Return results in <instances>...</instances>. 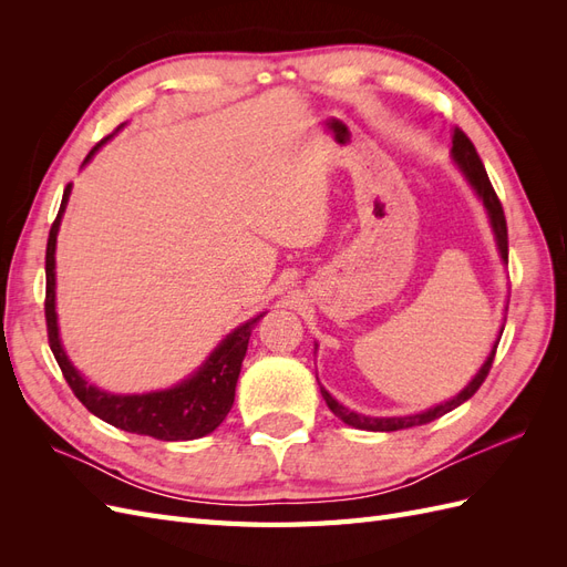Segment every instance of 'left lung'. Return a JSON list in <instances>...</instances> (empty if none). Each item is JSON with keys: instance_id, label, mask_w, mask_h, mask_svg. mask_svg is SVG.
<instances>
[{"instance_id": "left-lung-1", "label": "left lung", "mask_w": 567, "mask_h": 567, "mask_svg": "<svg viewBox=\"0 0 567 567\" xmlns=\"http://www.w3.org/2000/svg\"><path fill=\"white\" fill-rule=\"evenodd\" d=\"M452 153H454V161H456L458 167L463 169V175L468 177V182H471V186L477 192V196L483 198L485 208H487V213H489L492 229H494V234H496V244H499L504 262H508V229H506V217H504L502 200H499V196H496V192H494V186H492V182H489V177H487V169H485L483 161H480L473 142L468 140L466 132H463L461 127H454ZM502 333H504V329H502ZM496 346H499V342H494V348H492V352H489V357H487V362L483 364V369L477 371V375L468 383L466 390H461L452 402H444V404H440V406H435V409L421 411V414H414V416H392V419L362 416V414H354V411H350L348 406L338 404L323 388H321V394H323L326 404H329V409L333 411V414H336L342 423H348V425H352V427H359V431H375V433L406 431V427L431 423V421H435V419L447 414V411L456 409L458 404L471 400L473 394L480 390V385H483L485 379H487V373H489L492 362H494V354H496Z\"/></svg>"}]
</instances>
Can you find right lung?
I'll use <instances>...</instances> for the list:
<instances>
[{
    "instance_id": "add662e5",
    "label": "right lung",
    "mask_w": 567,
    "mask_h": 567,
    "mask_svg": "<svg viewBox=\"0 0 567 567\" xmlns=\"http://www.w3.org/2000/svg\"><path fill=\"white\" fill-rule=\"evenodd\" d=\"M109 140V136H106ZM106 140H101L104 144ZM96 144L90 156L84 158L87 163L94 151L101 146ZM71 196V184L65 186L63 200L54 225L49 229L47 238V255H44V271H47V296H44V319H47V338L49 348L54 352L56 362L61 367V373L65 383L71 385L75 398L87 406L94 416L106 421L120 431L148 435L165 442L175 440H196L213 433L215 427L227 419L229 409L234 404L236 394V381L241 373V362L248 350V340L252 333V326L262 319L255 317L248 323L238 326L234 333H229L219 342V348L210 354L192 379L179 383L177 388L148 392V394H111L101 392L99 388L90 385L82 375L68 362V357L61 348L59 340V326H56V310H54V250H56V234L61 225V215Z\"/></svg>"
}]
</instances>
